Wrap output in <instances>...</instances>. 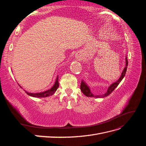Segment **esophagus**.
I'll return each mask as SVG.
<instances>
[{
    "mask_svg": "<svg viewBox=\"0 0 146 146\" xmlns=\"http://www.w3.org/2000/svg\"><path fill=\"white\" fill-rule=\"evenodd\" d=\"M76 58H77V59L78 60H82V58H83V56H82L81 55L78 54V55H77L76 56Z\"/></svg>",
    "mask_w": 146,
    "mask_h": 146,
    "instance_id": "1",
    "label": "esophagus"
}]
</instances>
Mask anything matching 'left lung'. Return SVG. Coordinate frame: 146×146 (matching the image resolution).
Segmentation results:
<instances>
[{"label":"left lung","instance_id":"obj_1","mask_svg":"<svg viewBox=\"0 0 146 146\" xmlns=\"http://www.w3.org/2000/svg\"><path fill=\"white\" fill-rule=\"evenodd\" d=\"M127 66H128V61H127V56H126V65H125V68L123 69V71L122 72L121 76L120 77V78H119V80L117 82L113 83L112 85H110V86L108 88V89L107 92H106L105 94H104L103 95H94L91 92L89 87L87 86V85L85 82H83V80L82 81L81 85H80L81 91H82L83 93L85 94L86 96H87V97H91V98H105V97L108 96V95H110V94H111V92L114 90V89H115V88L118 86L119 84L120 83V82H121V80L123 79V77L125 76L126 71H127Z\"/></svg>","mask_w":146,"mask_h":146}]
</instances>
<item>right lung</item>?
Returning <instances> with one entry per match:
<instances>
[{"label":"right lung","instance_id":"obj_1","mask_svg":"<svg viewBox=\"0 0 146 146\" xmlns=\"http://www.w3.org/2000/svg\"><path fill=\"white\" fill-rule=\"evenodd\" d=\"M58 86H59L58 76H57L54 85L51 88L50 90H48L44 92H39V93H30V92H28L27 91H25V92L29 96L35 97V98H46V97H48L50 96H52V94H54V93L56 91L57 88H58Z\"/></svg>","mask_w":146,"mask_h":146}]
</instances>
